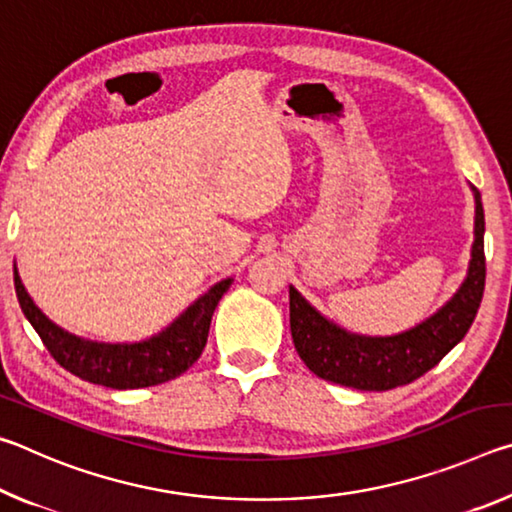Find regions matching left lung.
Wrapping results in <instances>:
<instances>
[{"mask_svg":"<svg viewBox=\"0 0 512 512\" xmlns=\"http://www.w3.org/2000/svg\"><path fill=\"white\" fill-rule=\"evenodd\" d=\"M474 244L461 287L436 314L393 336L354 334L309 305L289 287L291 336L305 366L320 379L357 391H391L411 384L463 341L474 323L485 287L483 205L474 185Z\"/></svg>","mask_w":512,"mask_h":512,"instance_id":"8db88e82","label":"left lung"}]
</instances>
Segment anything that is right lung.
<instances>
[{
  "instance_id": "right-lung-1",
  "label": "right lung",
  "mask_w": 512,
  "mask_h": 512,
  "mask_svg": "<svg viewBox=\"0 0 512 512\" xmlns=\"http://www.w3.org/2000/svg\"><path fill=\"white\" fill-rule=\"evenodd\" d=\"M13 280L24 316L36 329L42 343L47 345L51 357L72 375L90 381V384L117 388V391L158 386L180 377L189 366H194L207 343L214 309L232 284V277L216 282L173 323L149 339L133 343H103L67 332L42 314L24 289L17 264H13Z\"/></svg>"
}]
</instances>
